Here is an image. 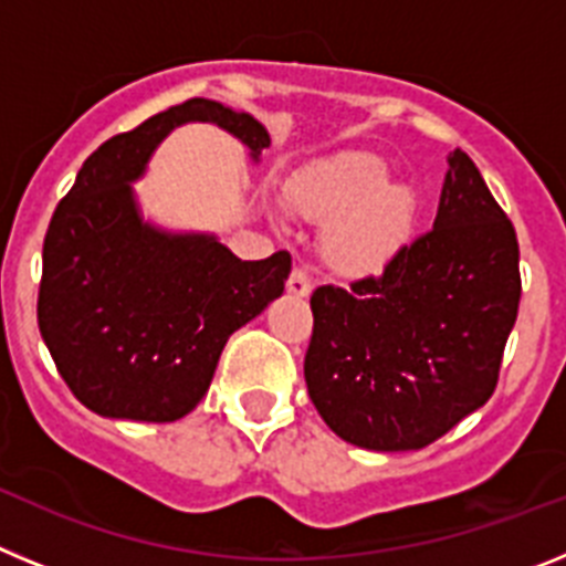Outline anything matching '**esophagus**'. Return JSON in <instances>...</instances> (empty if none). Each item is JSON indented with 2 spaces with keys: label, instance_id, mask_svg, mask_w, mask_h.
<instances>
[{
  "label": "esophagus",
  "instance_id": "esophagus-1",
  "mask_svg": "<svg viewBox=\"0 0 566 566\" xmlns=\"http://www.w3.org/2000/svg\"><path fill=\"white\" fill-rule=\"evenodd\" d=\"M286 289L292 294H297V297H306V294L312 292V277H308L306 266L292 269V274H289V280H286Z\"/></svg>",
  "mask_w": 566,
  "mask_h": 566
}]
</instances>
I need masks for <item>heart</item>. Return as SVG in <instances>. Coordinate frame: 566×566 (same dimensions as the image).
I'll list each match as a JSON object with an SVG mask.
<instances>
[{"label": "heart", "mask_w": 566, "mask_h": 566, "mask_svg": "<svg viewBox=\"0 0 566 566\" xmlns=\"http://www.w3.org/2000/svg\"><path fill=\"white\" fill-rule=\"evenodd\" d=\"M283 203L323 227V258L343 277H379L411 240L417 198L377 155L348 153L300 169L283 187Z\"/></svg>", "instance_id": "1"}]
</instances>
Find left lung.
I'll return each mask as SVG.
<instances>
[{"instance_id": "obj_1", "label": "left lung", "mask_w": 566, "mask_h": 566, "mask_svg": "<svg viewBox=\"0 0 566 566\" xmlns=\"http://www.w3.org/2000/svg\"><path fill=\"white\" fill-rule=\"evenodd\" d=\"M448 164L431 232L379 277L312 294L308 397L368 451H419L482 408L516 323V229L468 153Z\"/></svg>"}]
</instances>
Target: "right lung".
I'll return each mask as SVG.
<instances>
[{
  "label": "right lung",
  "instance_id": "add662e5",
  "mask_svg": "<svg viewBox=\"0 0 566 566\" xmlns=\"http://www.w3.org/2000/svg\"><path fill=\"white\" fill-rule=\"evenodd\" d=\"M187 122L218 124L258 161L266 127L209 98L153 115L90 155L50 218L39 332L67 388L98 417L175 422L209 391L223 345L283 294L292 254L240 260L212 234L144 223L129 184Z\"/></svg>",
  "mask_w": 566,
  "mask_h": 566
}]
</instances>
